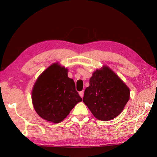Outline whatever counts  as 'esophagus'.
Here are the masks:
<instances>
[{"instance_id":"34e87169","label":"esophagus","mask_w":157,"mask_h":157,"mask_svg":"<svg viewBox=\"0 0 157 157\" xmlns=\"http://www.w3.org/2000/svg\"><path fill=\"white\" fill-rule=\"evenodd\" d=\"M79 95H80V97L83 98V96H84V90H82V91L79 92Z\"/></svg>"}]
</instances>
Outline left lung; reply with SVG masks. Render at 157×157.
Segmentation results:
<instances>
[{"mask_svg":"<svg viewBox=\"0 0 157 157\" xmlns=\"http://www.w3.org/2000/svg\"><path fill=\"white\" fill-rule=\"evenodd\" d=\"M130 89L108 67L97 69L90 78L83 102L98 120L108 121L117 117L130 99Z\"/></svg>","mask_w":157,"mask_h":157,"instance_id":"1","label":"left lung"}]
</instances>
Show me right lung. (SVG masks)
<instances>
[{
	"instance_id": "1",
	"label": "right lung",
	"mask_w": 157,
	"mask_h": 157,
	"mask_svg": "<svg viewBox=\"0 0 157 157\" xmlns=\"http://www.w3.org/2000/svg\"><path fill=\"white\" fill-rule=\"evenodd\" d=\"M67 73V69L55 63L43 71L33 88V107L38 115L47 121H63L82 101Z\"/></svg>"
}]
</instances>
